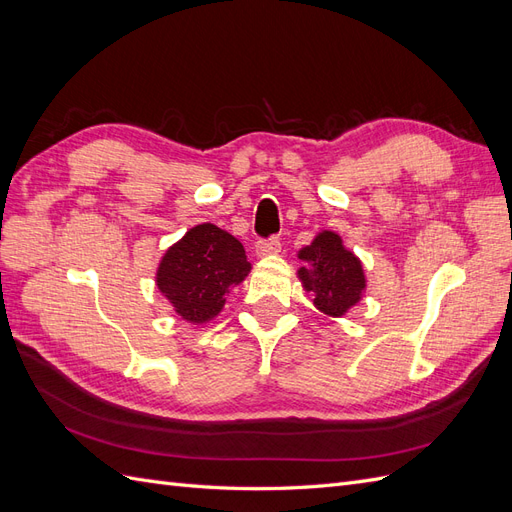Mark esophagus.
<instances>
[{
    "label": "esophagus",
    "instance_id": "34e87169",
    "mask_svg": "<svg viewBox=\"0 0 512 512\" xmlns=\"http://www.w3.org/2000/svg\"><path fill=\"white\" fill-rule=\"evenodd\" d=\"M280 250H282V241L277 237L256 241V254L258 256H273V254H280Z\"/></svg>",
    "mask_w": 512,
    "mask_h": 512
}]
</instances>
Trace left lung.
Here are the masks:
<instances>
[{
    "mask_svg": "<svg viewBox=\"0 0 512 512\" xmlns=\"http://www.w3.org/2000/svg\"><path fill=\"white\" fill-rule=\"evenodd\" d=\"M299 258L312 267H301L299 277L305 290L314 292V303L329 316H344L348 309L359 303L365 288V275L361 260L342 245L335 232L324 230L303 247Z\"/></svg>",
    "mask_w": 512,
    "mask_h": 512,
    "instance_id": "1",
    "label": "left lung"
}]
</instances>
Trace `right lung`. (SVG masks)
Here are the masks:
<instances>
[{"instance_id":"1","label":"right lung","mask_w":512,"mask_h":512,"mask_svg":"<svg viewBox=\"0 0 512 512\" xmlns=\"http://www.w3.org/2000/svg\"><path fill=\"white\" fill-rule=\"evenodd\" d=\"M250 273L243 245L213 224H200L164 254L158 288L175 312L190 322L218 316L224 294Z\"/></svg>"}]
</instances>
